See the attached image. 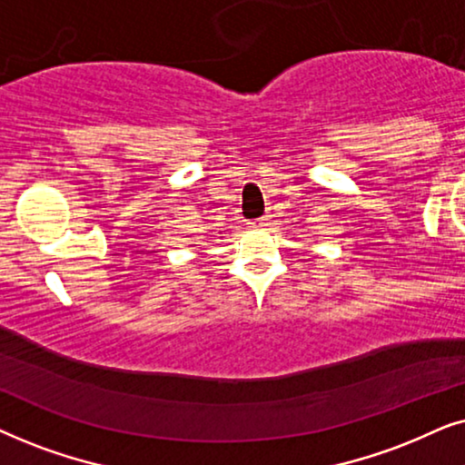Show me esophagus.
I'll use <instances>...</instances> for the list:
<instances>
[{
	"mask_svg": "<svg viewBox=\"0 0 465 465\" xmlns=\"http://www.w3.org/2000/svg\"><path fill=\"white\" fill-rule=\"evenodd\" d=\"M268 225H270V216H262V219L252 223V227H268Z\"/></svg>",
	"mask_w": 465,
	"mask_h": 465,
	"instance_id": "1",
	"label": "esophagus"
}]
</instances>
